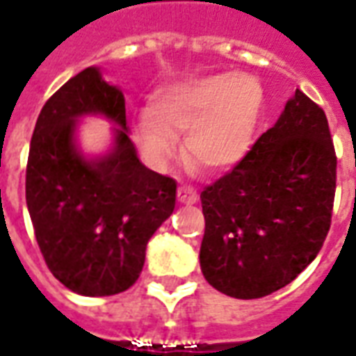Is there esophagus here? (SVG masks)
I'll use <instances>...</instances> for the list:
<instances>
[{"mask_svg": "<svg viewBox=\"0 0 356 356\" xmlns=\"http://www.w3.org/2000/svg\"><path fill=\"white\" fill-rule=\"evenodd\" d=\"M177 200L181 204H196L198 202V193L194 191L193 186H179L177 188Z\"/></svg>", "mask_w": 356, "mask_h": 356, "instance_id": "esophagus-1", "label": "esophagus"}]
</instances>
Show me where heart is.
I'll use <instances>...</instances> for the list:
<instances>
[{"label": "heart", "instance_id": "heart-1", "mask_svg": "<svg viewBox=\"0 0 356 356\" xmlns=\"http://www.w3.org/2000/svg\"><path fill=\"white\" fill-rule=\"evenodd\" d=\"M263 108V88L252 74H208L158 89L133 133L150 165L165 168L185 133L186 156L209 170H229L252 147Z\"/></svg>", "mask_w": 356, "mask_h": 356}]
</instances>
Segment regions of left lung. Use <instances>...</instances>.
Here are the masks:
<instances>
[{
	"label": "left lung",
	"instance_id": "left-lung-1",
	"mask_svg": "<svg viewBox=\"0 0 356 356\" xmlns=\"http://www.w3.org/2000/svg\"><path fill=\"white\" fill-rule=\"evenodd\" d=\"M336 165L324 110L296 89L244 160L202 191L204 278L236 299L290 284L330 231Z\"/></svg>",
	"mask_w": 356,
	"mask_h": 356
}]
</instances>
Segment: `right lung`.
I'll list each match as a JSON object with an SVG mask.
<instances>
[{"label": "right lung", "mask_w": 356, "mask_h": 356, "mask_svg": "<svg viewBox=\"0 0 356 356\" xmlns=\"http://www.w3.org/2000/svg\"><path fill=\"white\" fill-rule=\"evenodd\" d=\"M115 125L113 145L86 155L79 120ZM177 183L148 170L125 120L124 93L89 66L45 102L26 165V206L47 267L68 290L114 296L139 278L148 240L175 209Z\"/></svg>", "instance_id": "add662e5"}]
</instances>
